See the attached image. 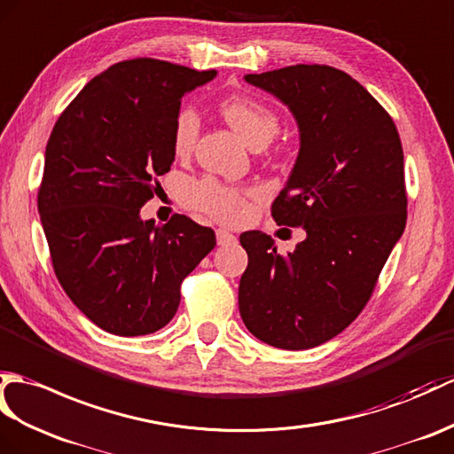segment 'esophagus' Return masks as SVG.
Instances as JSON below:
<instances>
[{
	"label": "esophagus",
	"mask_w": 454,
	"mask_h": 454,
	"mask_svg": "<svg viewBox=\"0 0 454 454\" xmlns=\"http://www.w3.org/2000/svg\"><path fill=\"white\" fill-rule=\"evenodd\" d=\"M216 244H218V246H231V244H236V236L231 234V231H228V230L218 228V230H216Z\"/></svg>",
	"instance_id": "34e87169"
}]
</instances>
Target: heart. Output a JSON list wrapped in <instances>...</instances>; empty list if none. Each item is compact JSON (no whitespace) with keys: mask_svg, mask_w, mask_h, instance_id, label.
Segmentation results:
<instances>
[{"mask_svg":"<svg viewBox=\"0 0 454 454\" xmlns=\"http://www.w3.org/2000/svg\"><path fill=\"white\" fill-rule=\"evenodd\" d=\"M226 121L251 145H267L278 131V118L265 104L249 97H228L220 104ZM199 135V115L193 108L184 106L176 114L172 145L176 154L184 156L193 149ZM182 201L185 207L205 213L223 223H239L247 215L246 189L226 185L216 177L189 179L182 185Z\"/></svg>","mask_w":454,"mask_h":454,"instance_id":"b5f03b06","label":"heart"}]
</instances>
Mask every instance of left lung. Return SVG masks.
I'll use <instances>...</instances> for the list:
<instances>
[{"label": "left lung", "mask_w": 454, "mask_h": 454, "mask_svg": "<svg viewBox=\"0 0 454 454\" xmlns=\"http://www.w3.org/2000/svg\"><path fill=\"white\" fill-rule=\"evenodd\" d=\"M244 79L288 106L298 123V158L272 218L301 226L305 239L280 255L262 231L239 236L249 257L239 313L259 340L308 350L360 315L403 236V145L391 115L340 69L290 66Z\"/></svg>", "instance_id": "obj_1"}]
</instances>
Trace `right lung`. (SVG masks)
I'll return each instance as SVG.
<instances>
[{"label":"right lung","instance_id":"add662e5","mask_svg":"<svg viewBox=\"0 0 454 454\" xmlns=\"http://www.w3.org/2000/svg\"><path fill=\"white\" fill-rule=\"evenodd\" d=\"M215 77L151 58L120 61L84 84L50 135L40 223L63 290L106 333L170 323L182 280L216 246L213 230L184 215L164 226L141 218L174 162L182 98Z\"/></svg>","mask_w":454,"mask_h":454}]
</instances>
